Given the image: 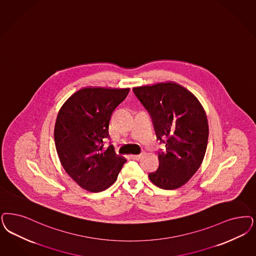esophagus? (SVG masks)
Wrapping results in <instances>:
<instances>
[{
	"mask_svg": "<svg viewBox=\"0 0 256 256\" xmlns=\"http://www.w3.org/2000/svg\"><path fill=\"white\" fill-rule=\"evenodd\" d=\"M142 155H130V158L133 160H140L141 158Z\"/></svg>",
	"mask_w": 256,
	"mask_h": 256,
	"instance_id": "esophagus-1",
	"label": "esophagus"
}]
</instances>
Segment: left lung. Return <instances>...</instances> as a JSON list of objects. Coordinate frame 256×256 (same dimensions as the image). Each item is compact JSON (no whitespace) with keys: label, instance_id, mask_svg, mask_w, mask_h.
Wrapping results in <instances>:
<instances>
[{"label":"left lung","instance_id":"obj_1","mask_svg":"<svg viewBox=\"0 0 256 256\" xmlns=\"http://www.w3.org/2000/svg\"><path fill=\"white\" fill-rule=\"evenodd\" d=\"M135 96L148 110L157 138L166 136V150L158 153L159 168L148 174L164 190L180 188L202 164L209 137L206 112L198 99L173 81L134 87Z\"/></svg>","mask_w":256,"mask_h":256}]
</instances>
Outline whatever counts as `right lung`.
I'll list each match as a JSON object with an SVG mask.
<instances>
[{
    "label": "right lung",
    "instance_id": "right-lung-1",
    "mask_svg": "<svg viewBox=\"0 0 256 256\" xmlns=\"http://www.w3.org/2000/svg\"><path fill=\"white\" fill-rule=\"evenodd\" d=\"M130 88L84 87L74 92L58 110L54 130L62 168L83 189L97 193L117 180L126 159L115 153L108 126L115 108Z\"/></svg>",
    "mask_w": 256,
    "mask_h": 256
}]
</instances>
